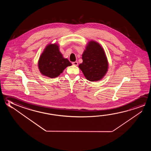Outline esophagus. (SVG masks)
<instances>
[{"instance_id": "1", "label": "esophagus", "mask_w": 151, "mask_h": 151, "mask_svg": "<svg viewBox=\"0 0 151 151\" xmlns=\"http://www.w3.org/2000/svg\"><path fill=\"white\" fill-rule=\"evenodd\" d=\"M72 64L74 65H75V66H77V65H78V62H73V63H72Z\"/></svg>"}]
</instances>
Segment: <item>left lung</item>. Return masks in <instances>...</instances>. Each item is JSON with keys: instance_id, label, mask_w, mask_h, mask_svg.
I'll list each match as a JSON object with an SVG mask.
<instances>
[{"instance_id": "8db88e82", "label": "left lung", "mask_w": 151, "mask_h": 151, "mask_svg": "<svg viewBox=\"0 0 151 151\" xmlns=\"http://www.w3.org/2000/svg\"><path fill=\"white\" fill-rule=\"evenodd\" d=\"M82 60L79 68L89 81H98L106 74L108 62L104 50L99 43L90 42L82 55Z\"/></svg>"}]
</instances>
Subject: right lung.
Segmentation results:
<instances>
[{"mask_svg": "<svg viewBox=\"0 0 151 151\" xmlns=\"http://www.w3.org/2000/svg\"><path fill=\"white\" fill-rule=\"evenodd\" d=\"M71 65L72 64L67 58H63L56 44L47 46L38 61L40 72L50 78L57 77L67 66Z\"/></svg>", "mask_w": 151, "mask_h": 151, "instance_id": "obj_1", "label": "right lung"}]
</instances>
